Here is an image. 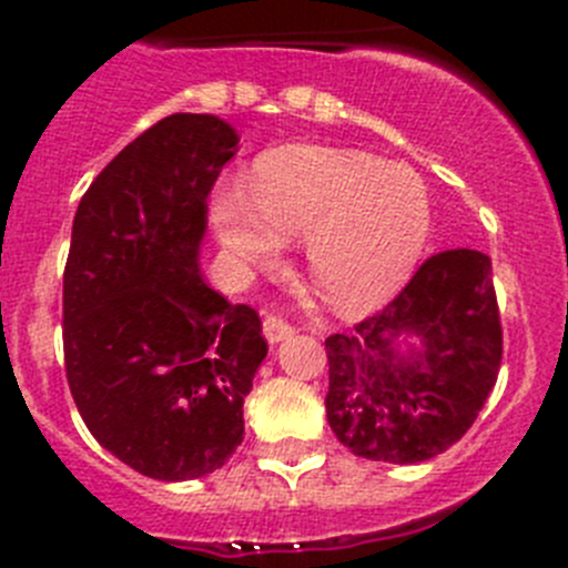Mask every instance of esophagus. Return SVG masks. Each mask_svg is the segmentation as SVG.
Wrapping results in <instances>:
<instances>
[{"label":"esophagus","mask_w":568,"mask_h":568,"mask_svg":"<svg viewBox=\"0 0 568 568\" xmlns=\"http://www.w3.org/2000/svg\"><path fill=\"white\" fill-rule=\"evenodd\" d=\"M294 332L296 329L288 324V321L274 316V313H266V318H263V335H266L268 343L288 341V337L294 335Z\"/></svg>","instance_id":"esophagus-1"}]
</instances>
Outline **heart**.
<instances>
[{"label":"heart","mask_w":568,"mask_h":568,"mask_svg":"<svg viewBox=\"0 0 568 568\" xmlns=\"http://www.w3.org/2000/svg\"><path fill=\"white\" fill-rule=\"evenodd\" d=\"M220 242L268 263L280 239H307V266L329 305L363 313L409 280L432 236V200L406 164L335 148H288L214 200Z\"/></svg>","instance_id":"b5f03b06"}]
</instances>
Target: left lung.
I'll use <instances>...</instances> for the list:
<instances>
[{"label": "left lung", "mask_w": 568, "mask_h": 568, "mask_svg": "<svg viewBox=\"0 0 568 568\" xmlns=\"http://www.w3.org/2000/svg\"><path fill=\"white\" fill-rule=\"evenodd\" d=\"M422 348L406 358L394 341ZM326 420L354 456L417 464L445 454L484 409L503 359L491 257L445 250L420 263L379 313L324 341Z\"/></svg>", "instance_id": "left-lung-1"}]
</instances>
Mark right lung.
I'll list each match as a JSON object with an SVG mask.
<instances>
[{
    "mask_svg": "<svg viewBox=\"0 0 568 568\" xmlns=\"http://www.w3.org/2000/svg\"><path fill=\"white\" fill-rule=\"evenodd\" d=\"M236 145L214 114H170L101 170L73 216L68 387L90 434L148 478H200L231 459L268 352L257 313L197 266L205 197Z\"/></svg>",
    "mask_w": 568,
    "mask_h": 568,
    "instance_id": "add662e5",
    "label": "right lung"
}]
</instances>
